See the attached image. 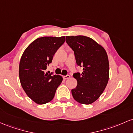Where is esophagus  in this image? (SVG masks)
Segmentation results:
<instances>
[{
	"mask_svg": "<svg viewBox=\"0 0 133 133\" xmlns=\"http://www.w3.org/2000/svg\"><path fill=\"white\" fill-rule=\"evenodd\" d=\"M69 78H70V75H67L63 76V78L65 79V80H66V79H68Z\"/></svg>",
	"mask_w": 133,
	"mask_h": 133,
	"instance_id": "esophagus-1",
	"label": "esophagus"
}]
</instances>
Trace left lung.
I'll list each match as a JSON object with an SVG mask.
<instances>
[{
	"label": "left lung",
	"mask_w": 133,
	"mask_h": 133,
	"mask_svg": "<svg viewBox=\"0 0 133 133\" xmlns=\"http://www.w3.org/2000/svg\"><path fill=\"white\" fill-rule=\"evenodd\" d=\"M66 42L74 51L77 65L83 67L82 74L73 75L77 85L71 90L73 97L83 104L95 102L104 92L109 80V65L102 46L84 36H66Z\"/></svg>",
	"instance_id": "left-lung-1"
}]
</instances>
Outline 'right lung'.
Instances as JSON below:
<instances>
[{
  "label": "right lung",
  "mask_w": 133,
  "mask_h": 133,
  "mask_svg": "<svg viewBox=\"0 0 133 133\" xmlns=\"http://www.w3.org/2000/svg\"><path fill=\"white\" fill-rule=\"evenodd\" d=\"M65 41V36H45L31 43L24 51L19 75L21 84L26 94L34 102L44 104L54 98L63 78L53 73H46L55 53Z\"/></svg>",
  "instance_id": "1"
}]
</instances>
